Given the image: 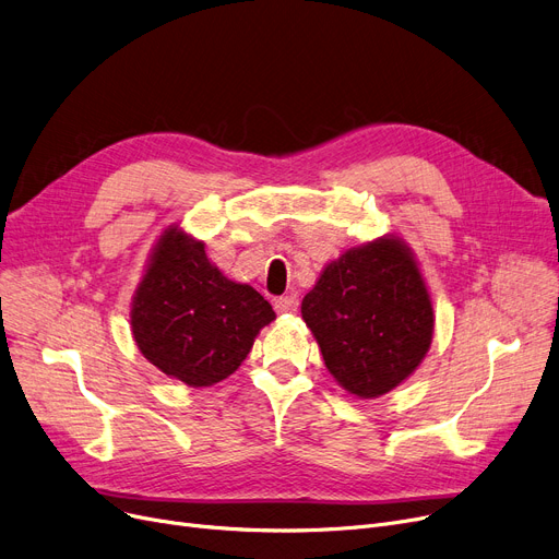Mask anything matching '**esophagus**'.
I'll return each instance as SVG.
<instances>
[{"label": "esophagus", "mask_w": 559, "mask_h": 559, "mask_svg": "<svg viewBox=\"0 0 559 559\" xmlns=\"http://www.w3.org/2000/svg\"><path fill=\"white\" fill-rule=\"evenodd\" d=\"M274 308H276V312H295L299 308V299L295 295L278 297V299H274Z\"/></svg>", "instance_id": "34e87169"}]
</instances>
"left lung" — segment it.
I'll return each mask as SVG.
<instances>
[{
    "mask_svg": "<svg viewBox=\"0 0 559 559\" xmlns=\"http://www.w3.org/2000/svg\"><path fill=\"white\" fill-rule=\"evenodd\" d=\"M301 317L348 394L378 399L417 371L435 314L419 262L399 235L346 249L304 297Z\"/></svg>",
    "mask_w": 559,
    "mask_h": 559,
    "instance_id": "obj_1",
    "label": "left lung"
}]
</instances>
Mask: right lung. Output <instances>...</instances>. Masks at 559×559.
Instances as JSON below:
<instances>
[{"label": "right lung", "instance_id": "1", "mask_svg": "<svg viewBox=\"0 0 559 559\" xmlns=\"http://www.w3.org/2000/svg\"><path fill=\"white\" fill-rule=\"evenodd\" d=\"M274 319L267 299L226 278L203 242L179 226L163 230L131 301L140 354L188 388L228 378Z\"/></svg>", "mask_w": 559, "mask_h": 559}]
</instances>
